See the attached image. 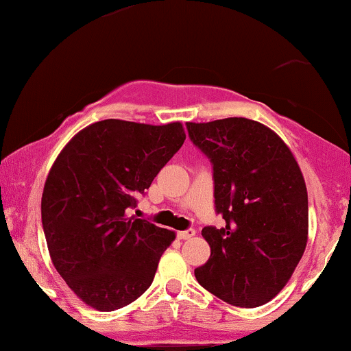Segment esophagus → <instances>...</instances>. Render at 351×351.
I'll list each match as a JSON object with an SVG mask.
<instances>
[{
  "label": "esophagus",
  "mask_w": 351,
  "mask_h": 351,
  "mask_svg": "<svg viewBox=\"0 0 351 351\" xmlns=\"http://www.w3.org/2000/svg\"><path fill=\"white\" fill-rule=\"evenodd\" d=\"M195 234H196L195 229H186V231H180L176 236H178V239L181 241H186V239H191Z\"/></svg>",
  "instance_id": "esophagus-1"
}]
</instances>
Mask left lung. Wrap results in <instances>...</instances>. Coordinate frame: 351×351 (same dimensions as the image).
<instances>
[{
    "label": "left lung",
    "instance_id": "8db88e82",
    "mask_svg": "<svg viewBox=\"0 0 351 351\" xmlns=\"http://www.w3.org/2000/svg\"><path fill=\"white\" fill-rule=\"evenodd\" d=\"M213 165L215 206L226 226L203 228L211 247L196 280L217 299L254 308L291 279L307 245L308 198L291 148L256 120L186 123Z\"/></svg>",
    "mask_w": 351,
    "mask_h": 351
}]
</instances>
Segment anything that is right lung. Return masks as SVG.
Wrapping results in <instances>:
<instances>
[{
    "instance_id": "obj_1",
    "label": "right lung",
    "mask_w": 351,
    "mask_h": 351,
    "mask_svg": "<svg viewBox=\"0 0 351 351\" xmlns=\"http://www.w3.org/2000/svg\"><path fill=\"white\" fill-rule=\"evenodd\" d=\"M184 138L180 122L107 119L80 130L56 158L41 199L44 236L56 271L88 307L122 308L152 285L175 232L127 209Z\"/></svg>"
}]
</instances>
